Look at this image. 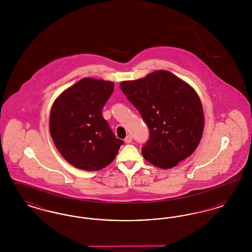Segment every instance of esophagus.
Returning a JSON list of instances; mask_svg holds the SVG:
<instances>
[{
  "mask_svg": "<svg viewBox=\"0 0 252 252\" xmlns=\"http://www.w3.org/2000/svg\"><path fill=\"white\" fill-rule=\"evenodd\" d=\"M131 142L132 136L131 135H129V134H128V135L126 137V139H125V143H126V144H130Z\"/></svg>",
  "mask_w": 252,
  "mask_h": 252,
  "instance_id": "obj_1",
  "label": "esophagus"
}]
</instances>
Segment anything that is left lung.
I'll return each mask as SVG.
<instances>
[{
    "label": "left lung",
    "instance_id": "left-lung-1",
    "mask_svg": "<svg viewBox=\"0 0 252 252\" xmlns=\"http://www.w3.org/2000/svg\"><path fill=\"white\" fill-rule=\"evenodd\" d=\"M120 88L149 127L150 138L142 150L148 162L169 169L192 155L204 130L203 107L192 86L159 70L123 81Z\"/></svg>",
    "mask_w": 252,
    "mask_h": 252
}]
</instances>
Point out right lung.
I'll list each match as a JSON object with an SVG mask.
<instances>
[{
	"instance_id": "right-lung-1",
	"label": "right lung",
	"mask_w": 252,
	"mask_h": 252,
	"mask_svg": "<svg viewBox=\"0 0 252 252\" xmlns=\"http://www.w3.org/2000/svg\"><path fill=\"white\" fill-rule=\"evenodd\" d=\"M114 83L85 77L63 91L50 111L49 128L62 157L74 167L98 171L118 154L117 139L102 116Z\"/></svg>"
}]
</instances>
